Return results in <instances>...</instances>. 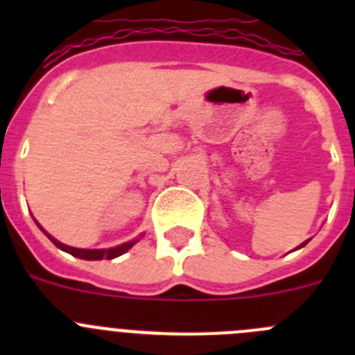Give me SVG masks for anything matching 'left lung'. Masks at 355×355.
<instances>
[{
	"instance_id": "left-lung-1",
	"label": "left lung",
	"mask_w": 355,
	"mask_h": 355,
	"mask_svg": "<svg viewBox=\"0 0 355 355\" xmlns=\"http://www.w3.org/2000/svg\"><path fill=\"white\" fill-rule=\"evenodd\" d=\"M306 243H307V241H304V243H302V245H300V247H304V245H306Z\"/></svg>"
}]
</instances>
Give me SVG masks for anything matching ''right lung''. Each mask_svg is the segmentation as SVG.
<instances>
[{
	"label": "right lung",
	"mask_w": 355,
	"mask_h": 355,
	"mask_svg": "<svg viewBox=\"0 0 355 355\" xmlns=\"http://www.w3.org/2000/svg\"><path fill=\"white\" fill-rule=\"evenodd\" d=\"M48 236H49V234H48ZM49 240H51L53 243H55V245L58 247V249L65 250V252H69V254H71V256H74V258L89 259V261H96V259H103V258L114 259V258H117V256H121V254L126 252V250H130L131 247L135 245V241H128V243H122V245L115 247V249H108V250H105V249H92V250H89V249H74V247L64 245V243H60V241H56L55 238H51V236H49Z\"/></svg>",
	"instance_id": "add662e5"
}]
</instances>
